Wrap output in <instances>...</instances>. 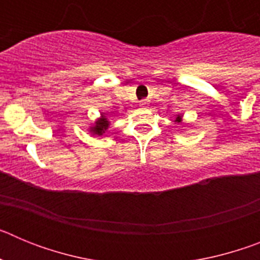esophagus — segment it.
Listing matches in <instances>:
<instances>
[{"mask_svg":"<svg viewBox=\"0 0 260 260\" xmlns=\"http://www.w3.org/2000/svg\"><path fill=\"white\" fill-rule=\"evenodd\" d=\"M147 105H148V100H142L141 107H147Z\"/></svg>","mask_w":260,"mask_h":260,"instance_id":"34e87169","label":"esophagus"}]
</instances>
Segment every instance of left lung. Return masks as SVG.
I'll return each instance as SVG.
<instances>
[{
  "mask_svg": "<svg viewBox=\"0 0 260 260\" xmlns=\"http://www.w3.org/2000/svg\"><path fill=\"white\" fill-rule=\"evenodd\" d=\"M182 117H183V114H178V116L176 117V119H174V122H177V123L182 122Z\"/></svg>",
  "mask_w": 260,
  "mask_h": 260,
  "instance_id": "obj_1",
  "label": "left lung"
}]
</instances>
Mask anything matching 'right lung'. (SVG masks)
<instances>
[{"mask_svg": "<svg viewBox=\"0 0 260 260\" xmlns=\"http://www.w3.org/2000/svg\"><path fill=\"white\" fill-rule=\"evenodd\" d=\"M109 125H110V121L107 118V116H105L104 113L100 114V117L99 118L95 119V122L92 123L91 126H88V132L91 135H103L105 132H107L108 128H109Z\"/></svg>", "mask_w": 260, "mask_h": 260, "instance_id": "obj_1", "label": "right lung"}]
</instances>
